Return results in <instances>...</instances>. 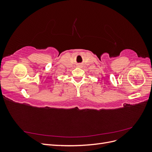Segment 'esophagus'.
Returning <instances> with one entry per match:
<instances>
[{"label": "esophagus", "instance_id": "obj_1", "mask_svg": "<svg viewBox=\"0 0 152 152\" xmlns=\"http://www.w3.org/2000/svg\"><path fill=\"white\" fill-rule=\"evenodd\" d=\"M81 66V64H80V63L78 64V66Z\"/></svg>", "mask_w": 152, "mask_h": 152}]
</instances>
